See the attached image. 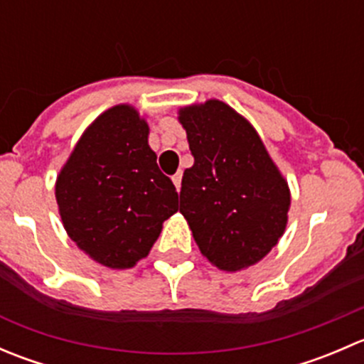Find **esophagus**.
<instances>
[{
    "label": "esophagus",
    "mask_w": 364,
    "mask_h": 364,
    "mask_svg": "<svg viewBox=\"0 0 364 364\" xmlns=\"http://www.w3.org/2000/svg\"><path fill=\"white\" fill-rule=\"evenodd\" d=\"M181 178H183V174L181 172H176L174 176H172V183H174V186H176V190H181Z\"/></svg>",
    "instance_id": "1"
}]
</instances>
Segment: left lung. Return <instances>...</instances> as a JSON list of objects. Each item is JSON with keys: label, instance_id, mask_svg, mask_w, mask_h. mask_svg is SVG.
Returning <instances> with one entry per match:
<instances>
[{"label": "left lung", "instance_id": "8db88e82", "mask_svg": "<svg viewBox=\"0 0 364 364\" xmlns=\"http://www.w3.org/2000/svg\"><path fill=\"white\" fill-rule=\"evenodd\" d=\"M193 165L183 172L179 213L205 259L227 273L260 262L284 236L287 179L250 121L209 98L178 111Z\"/></svg>", "mask_w": 364, "mask_h": 364}]
</instances>
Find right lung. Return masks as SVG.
Masks as SVG:
<instances>
[{
  "label": "right lung",
  "mask_w": 364,
  "mask_h": 364,
  "mask_svg": "<svg viewBox=\"0 0 364 364\" xmlns=\"http://www.w3.org/2000/svg\"><path fill=\"white\" fill-rule=\"evenodd\" d=\"M146 116L130 104L107 109L82 132L56 178L68 237L95 262L130 269L178 211V192L149 148Z\"/></svg>",
  "instance_id": "1"
}]
</instances>
